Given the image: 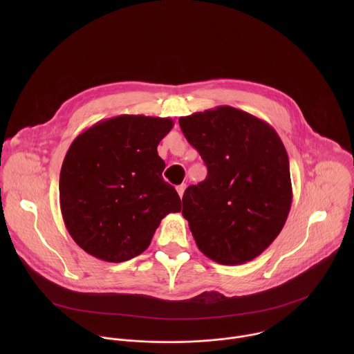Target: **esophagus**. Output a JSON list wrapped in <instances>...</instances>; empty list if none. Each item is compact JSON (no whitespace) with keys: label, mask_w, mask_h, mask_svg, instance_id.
<instances>
[{"label":"esophagus","mask_w":354,"mask_h":354,"mask_svg":"<svg viewBox=\"0 0 354 354\" xmlns=\"http://www.w3.org/2000/svg\"><path fill=\"white\" fill-rule=\"evenodd\" d=\"M185 190H186V185L185 183H182V185H179V186H176V192H178V194L182 197L183 196V193H185Z\"/></svg>","instance_id":"obj_1"}]
</instances>
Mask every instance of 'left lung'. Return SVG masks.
Masks as SVG:
<instances>
[{
    "instance_id": "8db88e82",
    "label": "left lung",
    "mask_w": 354,
    "mask_h": 354,
    "mask_svg": "<svg viewBox=\"0 0 354 354\" xmlns=\"http://www.w3.org/2000/svg\"><path fill=\"white\" fill-rule=\"evenodd\" d=\"M207 178L185 190L182 214L197 248L221 265L259 257L283 230L292 189L287 151L257 116L218 106L179 119Z\"/></svg>"
}]
</instances>
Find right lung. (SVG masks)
<instances>
[{
	"label": "right lung",
	"mask_w": 354,
	"mask_h": 354,
	"mask_svg": "<svg viewBox=\"0 0 354 354\" xmlns=\"http://www.w3.org/2000/svg\"><path fill=\"white\" fill-rule=\"evenodd\" d=\"M172 126L168 118L120 115L73 141L60 172V207L67 231L86 254L129 261L148 248L167 214L180 212L157 151Z\"/></svg>",
	"instance_id": "obj_1"
}]
</instances>
